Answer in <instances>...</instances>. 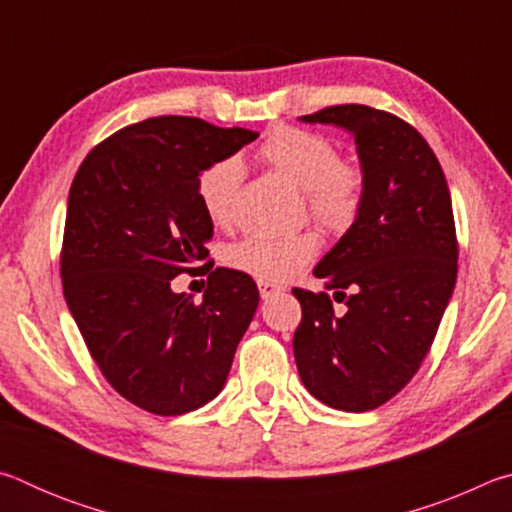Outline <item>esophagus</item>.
<instances>
[{"label":"esophagus","mask_w":512,"mask_h":512,"mask_svg":"<svg viewBox=\"0 0 512 512\" xmlns=\"http://www.w3.org/2000/svg\"><path fill=\"white\" fill-rule=\"evenodd\" d=\"M257 287H259V296H262L264 300L275 296V293L284 291L282 284H275V282H271V280H257Z\"/></svg>","instance_id":"34e87169"}]
</instances>
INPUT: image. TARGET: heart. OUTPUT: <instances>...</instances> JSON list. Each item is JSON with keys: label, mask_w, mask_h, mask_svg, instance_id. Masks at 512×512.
Returning a JSON list of instances; mask_svg holds the SVG:
<instances>
[{"label": "heart", "mask_w": 512, "mask_h": 512, "mask_svg": "<svg viewBox=\"0 0 512 512\" xmlns=\"http://www.w3.org/2000/svg\"><path fill=\"white\" fill-rule=\"evenodd\" d=\"M259 160L280 171L302 189L307 210L323 228L348 230L359 216L366 192V173L357 162L345 160L325 135L280 126L268 133L259 146ZM244 164L235 155L205 167L198 176L196 192L210 221L230 225L237 216V203L244 185ZM320 241L314 232L296 235H250L228 250L230 266L259 280H289L318 255Z\"/></svg>", "instance_id": "1"}]
</instances>
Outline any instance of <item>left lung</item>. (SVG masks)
Instances as JSON below:
<instances>
[{"label":"left lung","mask_w":512,"mask_h":512,"mask_svg":"<svg viewBox=\"0 0 512 512\" xmlns=\"http://www.w3.org/2000/svg\"><path fill=\"white\" fill-rule=\"evenodd\" d=\"M354 135L366 192L350 230L314 275L327 293L293 289L302 320L293 357L307 391L363 413L409 384L436 339L456 284L452 196L436 153L404 119L359 103L300 117Z\"/></svg>","instance_id":"8db88e82"}]
</instances>
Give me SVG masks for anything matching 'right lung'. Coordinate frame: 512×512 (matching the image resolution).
Masks as SVG:
<instances>
[{
	"label": "right lung",
	"mask_w": 512,
	"mask_h": 512,
	"mask_svg": "<svg viewBox=\"0 0 512 512\" xmlns=\"http://www.w3.org/2000/svg\"><path fill=\"white\" fill-rule=\"evenodd\" d=\"M257 140L196 117H151L94 146L67 198L60 277L103 377L155 415L214 400L259 305L253 277L214 268V225L198 176ZM180 272H210L203 303L176 294Z\"/></svg>",
	"instance_id": "1"
}]
</instances>
